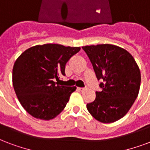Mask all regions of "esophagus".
Returning <instances> with one entry per match:
<instances>
[{
	"instance_id": "34e87169",
	"label": "esophagus",
	"mask_w": 150,
	"mask_h": 150,
	"mask_svg": "<svg viewBox=\"0 0 150 150\" xmlns=\"http://www.w3.org/2000/svg\"><path fill=\"white\" fill-rule=\"evenodd\" d=\"M77 90L80 91V92H83L85 90V88H77Z\"/></svg>"
}]
</instances>
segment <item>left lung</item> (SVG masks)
Here are the masks:
<instances>
[{
  "label": "left lung",
  "instance_id": "8db88e82",
  "mask_svg": "<svg viewBox=\"0 0 150 150\" xmlns=\"http://www.w3.org/2000/svg\"><path fill=\"white\" fill-rule=\"evenodd\" d=\"M87 54L100 92L87 109L96 120L111 123L122 119L138 97L141 73L134 58L123 48L111 44L82 47Z\"/></svg>",
  "mask_w": 150,
  "mask_h": 150
}]
</instances>
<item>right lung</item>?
Returning <instances> with one entry per match:
<instances>
[{
	"label": "right lung",
	"mask_w": 150,
	"mask_h": 150,
	"mask_svg": "<svg viewBox=\"0 0 150 150\" xmlns=\"http://www.w3.org/2000/svg\"><path fill=\"white\" fill-rule=\"evenodd\" d=\"M81 47L37 45L19 56L12 69V84L20 103L31 116L50 120L58 115L76 87L56 84L66 64Z\"/></svg>",
	"instance_id": "add662e5"
}]
</instances>
